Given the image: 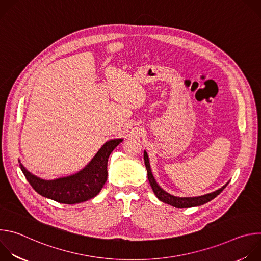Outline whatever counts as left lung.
Returning <instances> with one entry per match:
<instances>
[{
  "label": "left lung",
  "mask_w": 261,
  "mask_h": 261,
  "mask_svg": "<svg viewBox=\"0 0 261 261\" xmlns=\"http://www.w3.org/2000/svg\"><path fill=\"white\" fill-rule=\"evenodd\" d=\"M143 159H144V164H145L146 171H147L148 181H150V185H151V187L153 189V192L155 193L157 198L159 200H161L162 202H165V203L170 204V205H172L174 207H177V208H186V207H193V206L202 205V204L211 201L215 197H217L223 190L225 189L226 186L229 184V181H227L220 189H218V190H216V191H214L212 193H207V194L201 195V196H196V197H177V196L169 194L168 192L163 190L160 187V186L158 185V182L156 181V179H155V177H154V175L152 173L150 159H148L147 153L145 151L143 152Z\"/></svg>",
  "instance_id": "left-lung-1"
}]
</instances>
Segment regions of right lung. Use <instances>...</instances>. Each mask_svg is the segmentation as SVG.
<instances>
[{
	"label": "right lung",
	"mask_w": 261,
	"mask_h": 261,
	"mask_svg": "<svg viewBox=\"0 0 261 261\" xmlns=\"http://www.w3.org/2000/svg\"><path fill=\"white\" fill-rule=\"evenodd\" d=\"M123 140V138H116L106 141L82 170L55 179L37 176L31 173L20 160L18 162L30 185L41 196L65 204L81 203L94 198L101 191L107 179L108 157Z\"/></svg>",
	"instance_id": "1"
}]
</instances>
